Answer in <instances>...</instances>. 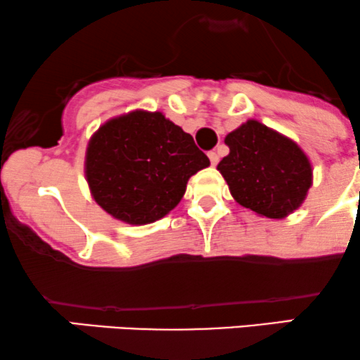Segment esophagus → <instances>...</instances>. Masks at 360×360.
<instances>
[{
	"instance_id": "34e87169",
	"label": "esophagus",
	"mask_w": 360,
	"mask_h": 360,
	"mask_svg": "<svg viewBox=\"0 0 360 360\" xmlns=\"http://www.w3.org/2000/svg\"><path fill=\"white\" fill-rule=\"evenodd\" d=\"M207 156H209V160H211V165H212V167H216V165L219 163V155H217L216 151H209V153H207Z\"/></svg>"
}]
</instances>
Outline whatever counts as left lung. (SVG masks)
I'll return each instance as SVG.
<instances>
[{
  "mask_svg": "<svg viewBox=\"0 0 360 360\" xmlns=\"http://www.w3.org/2000/svg\"><path fill=\"white\" fill-rule=\"evenodd\" d=\"M224 143L229 155L217 169L238 204L270 219H284L301 207L313 185V165L296 141L248 119Z\"/></svg>",
  "mask_w": 360,
  "mask_h": 360,
  "instance_id": "obj_1",
  "label": "left lung"
}]
</instances>
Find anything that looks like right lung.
Instances as JSON below:
<instances>
[{
	"label": "right lung",
	"mask_w": 360,
	"mask_h": 360,
	"mask_svg": "<svg viewBox=\"0 0 360 360\" xmlns=\"http://www.w3.org/2000/svg\"><path fill=\"white\" fill-rule=\"evenodd\" d=\"M209 165L180 126L161 112L136 108L93 132L84 153V179L105 212L143 226L173 211L188 179Z\"/></svg>",
	"instance_id": "obj_1"
}]
</instances>
